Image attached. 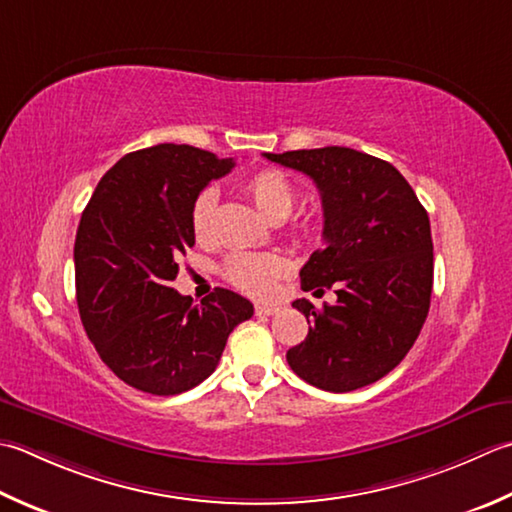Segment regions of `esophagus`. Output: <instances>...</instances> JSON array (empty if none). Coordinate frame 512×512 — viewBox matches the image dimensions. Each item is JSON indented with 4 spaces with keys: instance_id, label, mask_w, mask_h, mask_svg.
I'll return each instance as SVG.
<instances>
[{
    "instance_id": "obj_1",
    "label": "esophagus",
    "mask_w": 512,
    "mask_h": 512,
    "mask_svg": "<svg viewBox=\"0 0 512 512\" xmlns=\"http://www.w3.org/2000/svg\"><path fill=\"white\" fill-rule=\"evenodd\" d=\"M255 313L257 315H275V313H279V306H275V304H257Z\"/></svg>"
}]
</instances>
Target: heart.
Segmentation results:
<instances>
[{
  "instance_id": "1",
  "label": "heart",
  "mask_w": 512,
  "mask_h": 512,
  "mask_svg": "<svg viewBox=\"0 0 512 512\" xmlns=\"http://www.w3.org/2000/svg\"><path fill=\"white\" fill-rule=\"evenodd\" d=\"M246 193L253 199L259 213L268 217L270 222H282L293 213L297 202V190L290 179L279 170L266 168L259 170L246 182ZM217 195L215 190H202L195 197L190 208V228L197 242H208L213 235V217H215ZM284 273V262L277 255L264 253H237L230 255L224 264V277L235 288L246 295L264 297L273 293L279 275Z\"/></svg>"
}]
</instances>
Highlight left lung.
Segmentation results:
<instances>
[{
  "label": "left lung",
  "instance_id": "left-lung-1",
  "mask_svg": "<svg viewBox=\"0 0 512 512\" xmlns=\"http://www.w3.org/2000/svg\"><path fill=\"white\" fill-rule=\"evenodd\" d=\"M266 159L313 179L324 208V246L299 270L304 290L335 288L337 302L293 306L308 335L288 366L330 393L388 375L413 348L433 293V237L426 208L399 170L346 146L288 150Z\"/></svg>",
  "mask_w": 512,
  "mask_h": 512
}]
</instances>
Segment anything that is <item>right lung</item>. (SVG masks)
<instances>
[{
  "instance_id": "right-lung-1",
  "label": "right lung",
  "mask_w": 512,
  "mask_h": 512,
  "mask_svg": "<svg viewBox=\"0 0 512 512\" xmlns=\"http://www.w3.org/2000/svg\"><path fill=\"white\" fill-rule=\"evenodd\" d=\"M233 159L186 144L124 155L99 179L75 237L79 317L102 362L137 390L179 395L213 373L253 304L215 288L202 304L170 282L195 246L190 208Z\"/></svg>"
}]
</instances>
